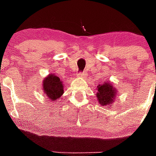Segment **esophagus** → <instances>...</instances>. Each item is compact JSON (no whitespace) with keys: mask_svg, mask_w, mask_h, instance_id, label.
<instances>
[{"mask_svg":"<svg viewBox=\"0 0 156 156\" xmlns=\"http://www.w3.org/2000/svg\"><path fill=\"white\" fill-rule=\"evenodd\" d=\"M86 75H87V74H86L85 72H78V76L80 77V78H84V77L86 76Z\"/></svg>","mask_w":156,"mask_h":156,"instance_id":"34e87169","label":"esophagus"}]
</instances>
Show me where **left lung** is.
Masks as SVG:
<instances>
[{
	"label": "left lung",
	"mask_w": 156,
	"mask_h": 156,
	"mask_svg": "<svg viewBox=\"0 0 156 156\" xmlns=\"http://www.w3.org/2000/svg\"><path fill=\"white\" fill-rule=\"evenodd\" d=\"M96 95L101 105L106 106L113 102L114 98L116 96V92L111 83L106 81L98 86V93Z\"/></svg>",
	"instance_id": "left-lung-1"
}]
</instances>
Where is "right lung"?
<instances>
[{"label":"right lung","instance_id":"1","mask_svg":"<svg viewBox=\"0 0 156 156\" xmlns=\"http://www.w3.org/2000/svg\"><path fill=\"white\" fill-rule=\"evenodd\" d=\"M63 84L60 78L55 75H49L43 81V90L49 99L53 101L60 98L64 93Z\"/></svg>","mask_w":156,"mask_h":156}]
</instances>
